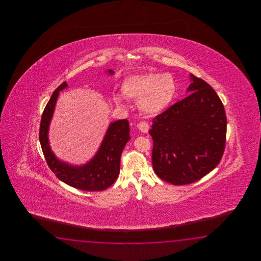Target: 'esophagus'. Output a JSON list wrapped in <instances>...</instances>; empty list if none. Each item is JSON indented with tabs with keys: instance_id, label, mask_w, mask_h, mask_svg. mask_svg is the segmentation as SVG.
<instances>
[{
	"instance_id": "obj_1",
	"label": "esophagus",
	"mask_w": 261,
	"mask_h": 261,
	"mask_svg": "<svg viewBox=\"0 0 261 261\" xmlns=\"http://www.w3.org/2000/svg\"><path fill=\"white\" fill-rule=\"evenodd\" d=\"M137 128L141 133H147L149 130V125L146 122H140L137 125Z\"/></svg>"
}]
</instances>
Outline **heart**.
<instances>
[{
  "mask_svg": "<svg viewBox=\"0 0 261 261\" xmlns=\"http://www.w3.org/2000/svg\"><path fill=\"white\" fill-rule=\"evenodd\" d=\"M175 78L170 73L144 72L133 74L124 79L121 84L122 95L128 100L138 101L140 111L148 117H155L172 106L177 95ZM113 100L121 106V95L115 93Z\"/></svg>",
  "mask_w": 261,
  "mask_h": 261,
  "instance_id": "obj_1",
  "label": "heart"
}]
</instances>
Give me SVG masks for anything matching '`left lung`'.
Here are the masks:
<instances>
[{"label": "left lung", "instance_id": "8db88e82", "mask_svg": "<svg viewBox=\"0 0 261 261\" xmlns=\"http://www.w3.org/2000/svg\"><path fill=\"white\" fill-rule=\"evenodd\" d=\"M189 96L153 119V168L159 177L182 186L211 172L225 150L227 117L217 92L190 73Z\"/></svg>", "mask_w": 261, "mask_h": 261}]
</instances>
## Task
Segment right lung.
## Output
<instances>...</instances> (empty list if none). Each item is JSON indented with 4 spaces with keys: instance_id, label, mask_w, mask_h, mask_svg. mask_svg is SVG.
<instances>
[{
    "instance_id": "right-lung-1",
    "label": "right lung",
    "mask_w": 261,
    "mask_h": 261,
    "mask_svg": "<svg viewBox=\"0 0 261 261\" xmlns=\"http://www.w3.org/2000/svg\"><path fill=\"white\" fill-rule=\"evenodd\" d=\"M109 74H114L108 70ZM68 88L63 82L59 86L44 108L40 124L39 140L48 167L63 183L85 191H101L117 180L120 171V156L129 141V125L127 119L110 123L94 156L83 165H72L61 161L51 150L48 139L49 126L56 103L61 90Z\"/></svg>"
}]
</instances>
